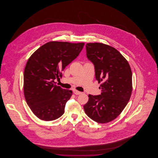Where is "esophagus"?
I'll use <instances>...</instances> for the list:
<instances>
[{
  "label": "esophagus",
  "mask_w": 158,
  "mask_h": 158,
  "mask_svg": "<svg viewBox=\"0 0 158 158\" xmlns=\"http://www.w3.org/2000/svg\"><path fill=\"white\" fill-rule=\"evenodd\" d=\"M73 92H74V94H75V95H80V94H82V92H80V91H78V90H73Z\"/></svg>",
  "instance_id": "obj_1"
}]
</instances>
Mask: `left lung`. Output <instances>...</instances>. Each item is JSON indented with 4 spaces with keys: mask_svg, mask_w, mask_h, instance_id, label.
Listing matches in <instances>:
<instances>
[{
    "mask_svg": "<svg viewBox=\"0 0 158 158\" xmlns=\"http://www.w3.org/2000/svg\"><path fill=\"white\" fill-rule=\"evenodd\" d=\"M86 56L94 64L95 78L101 94L89 95L83 108L86 115L98 123L116 118L127 104L132 92V73L127 60L117 50L102 43H88Z\"/></svg>",
    "mask_w": 158,
    "mask_h": 158,
    "instance_id": "left-lung-1",
    "label": "left lung"
}]
</instances>
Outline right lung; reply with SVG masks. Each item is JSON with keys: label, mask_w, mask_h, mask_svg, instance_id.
Returning <instances> with one entry per match:
<instances>
[{"label": "right lung", "mask_w": 158, "mask_h": 158, "mask_svg": "<svg viewBox=\"0 0 158 158\" xmlns=\"http://www.w3.org/2000/svg\"><path fill=\"white\" fill-rule=\"evenodd\" d=\"M83 43L50 41L41 46L28 60L23 73V92L31 111L38 118L53 121L64 113L72 90L57 86L54 79L78 56Z\"/></svg>", "instance_id": "right-lung-1"}]
</instances>
